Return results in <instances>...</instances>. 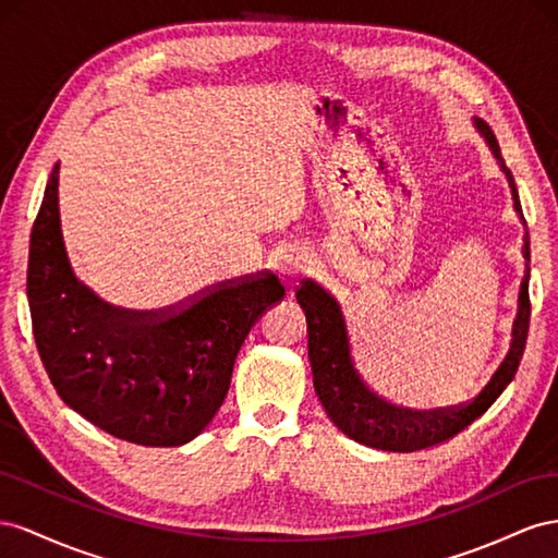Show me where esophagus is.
I'll return each mask as SVG.
<instances>
[{
	"label": "esophagus",
	"mask_w": 558,
	"mask_h": 558,
	"mask_svg": "<svg viewBox=\"0 0 558 558\" xmlns=\"http://www.w3.org/2000/svg\"><path fill=\"white\" fill-rule=\"evenodd\" d=\"M306 262H304V257H301L299 252H294V250H290L288 254H284L282 257V262H280V268H282V274H288V276H299V274H304V266Z\"/></svg>",
	"instance_id": "obj_1"
}]
</instances>
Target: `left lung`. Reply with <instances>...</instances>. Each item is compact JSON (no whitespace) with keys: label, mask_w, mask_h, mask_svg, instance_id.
<instances>
[{"label":"left lung","mask_w":558,"mask_h":558,"mask_svg":"<svg viewBox=\"0 0 558 558\" xmlns=\"http://www.w3.org/2000/svg\"><path fill=\"white\" fill-rule=\"evenodd\" d=\"M480 131L486 135L490 149L500 158V147L496 135L490 133L484 121H476ZM505 168V166H502ZM509 182L512 174L505 168ZM517 201V191H514ZM517 210L519 201H517ZM526 259H529V241H526ZM296 301L306 313L308 325V360L313 369V386L317 397L327 411V416L333 421L341 433L350 439H355L364 447L380 449V451H397L411 453L427 447H435L458 435L472 421L498 400L502 390L514 378L519 362L526 348L529 325H531V296H529V270L521 282V306L514 323V339L509 348L507 357L488 380V386L474 397L468 404H458L451 409H435V411H409L397 409L372 395L360 376L355 374L353 364L348 355V337L341 311L325 290L317 288L315 282L304 280L296 288Z\"/></svg>","instance_id":"1"}]
</instances>
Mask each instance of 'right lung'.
<instances>
[{"instance_id": "1", "label": "right lung", "mask_w": 558, "mask_h": 558, "mask_svg": "<svg viewBox=\"0 0 558 558\" xmlns=\"http://www.w3.org/2000/svg\"><path fill=\"white\" fill-rule=\"evenodd\" d=\"M56 163L29 235L32 333L60 400L142 447H180L213 421L254 320L284 296L270 274L243 276L180 306L129 313L76 282L60 233Z\"/></svg>"}]
</instances>
